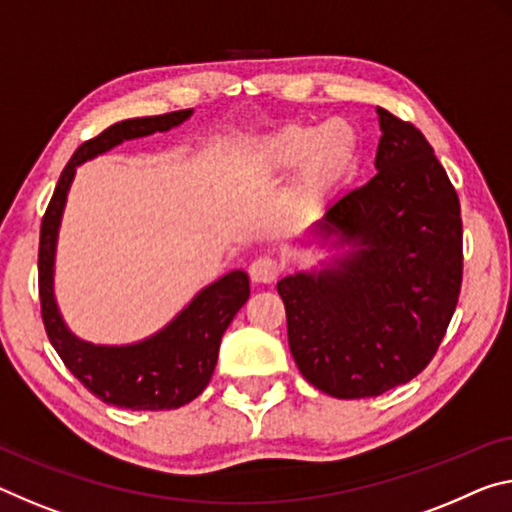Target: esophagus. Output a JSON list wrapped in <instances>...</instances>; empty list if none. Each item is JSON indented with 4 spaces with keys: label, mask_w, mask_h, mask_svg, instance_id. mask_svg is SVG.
<instances>
[{
    "label": "esophagus",
    "mask_w": 512,
    "mask_h": 512,
    "mask_svg": "<svg viewBox=\"0 0 512 512\" xmlns=\"http://www.w3.org/2000/svg\"><path fill=\"white\" fill-rule=\"evenodd\" d=\"M280 275V264L275 262L273 257H257L250 264V278L253 282H262V285H271V282L278 280Z\"/></svg>",
    "instance_id": "34e87169"
}]
</instances>
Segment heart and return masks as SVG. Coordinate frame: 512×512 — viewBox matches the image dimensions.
Returning a JSON list of instances; mask_svg holds the SVG:
<instances>
[{"label": "heart", "mask_w": 512, "mask_h": 512, "mask_svg": "<svg viewBox=\"0 0 512 512\" xmlns=\"http://www.w3.org/2000/svg\"><path fill=\"white\" fill-rule=\"evenodd\" d=\"M250 166L264 177L296 170L287 191V207L312 212L344 180L355 159V134L342 120L321 127L287 125L266 134L250 148Z\"/></svg>", "instance_id": "b5f03b06"}]
</instances>
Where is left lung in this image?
I'll use <instances>...</instances> for the list:
<instances>
[{
  "label": "left lung",
  "instance_id": "1",
  "mask_svg": "<svg viewBox=\"0 0 512 512\" xmlns=\"http://www.w3.org/2000/svg\"><path fill=\"white\" fill-rule=\"evenodd\" d=\"M376 113L378 173L307 227L305 246L326 255L278 282L300 373L337 399L378 396L424 371L462 282L456 189L417 127Z\"/></svg>",
  "mask_w": 512,
  "mask_h": 512
}]
</instances>
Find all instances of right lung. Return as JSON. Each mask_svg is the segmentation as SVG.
I'll list each match as a JSON object with an SVG mask.
<instances>
[{"label":"right lung","instance_id":"1","mask_svg":"<svg viewBox=\"0 0 512 512\" xmlns=\"http://www.w3.org/2000/svg\"><path fill=\"white\" fill-rule=\"evenodd\" d=\"M191 113L193 109L120 120L81 143L63 168L40 227L38 287L47 337L72 376L97 399L118 408L173 410L196 399L212 380L223 332L250 296L248 273L234 269L202 287L164 328L129 344H93L77 337L56 303V246L77 168L125 141L170 132Z\"/></svg>","mask_w":512,"mask_h":512}]
</instances>
